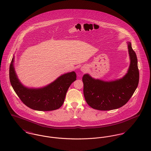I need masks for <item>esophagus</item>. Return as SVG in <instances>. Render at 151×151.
Wrapping results in <instances>:
<instances>
[{
    "instance_id": "esophagus-1",
    "label": "esophagus",
    "mask_w": 151,
    "mask_h": 151,
    "mask_svg": "<svg viewBox=\"0 0 151 151\" xmlns=\"http://www.w3.org/2000/svg\"><path fill=\"white\" fill-rule=\"evenodd\" d=\"M87 69H88L87 67L84 65V66H83V67H82L81 68V71L82 72H83V73H85V72H86V71H87Z\"/></svg>"
}]
</instances>
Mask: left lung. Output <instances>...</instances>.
I'll use <instances>...</instances> for the list:
<instances>
[{
    "mask_svg": "<svg viewBox=\"0 0 151 151\" xmlns=\"http://www.w3.org/2000/svg\"><path fill=\"white\" fill-rule=\"evenodd\" d=\"M130 64L127 73L122 78L105 81L95 79L88 74L83 77L84 95L91 108L110 110L121 108L129 101L139 83V70L136 53L127 42Z\"/></svg>",
    "mask_w": 151,
    "mask_h": 151,
    "instance_id": "obj_1",
    "label": "left lung"
}]
</instances>
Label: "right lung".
I'll use <instances>...</instances> for the list:
<instances>
[{"label": "right lung", "mask_w": 151, "mask_h": 151, "mask_svg": "<svg viewBox=\"0 0 151 151\" xmlns=\"http://www.w3.org/2000/svg\"><path fill=\"white\" fill-rule=\"evenodd\" d=\"M13 56L9 69L11 85L22 102L35 110L50 111L60 108L70 85L76 80V74L71 71L59 77L53 82L40 88H30L23 86L16 74Z\"/></svg>", "instance_id": "obj_1"}]
</instances>
